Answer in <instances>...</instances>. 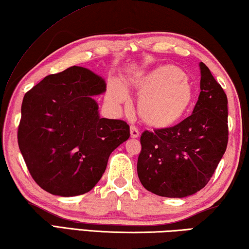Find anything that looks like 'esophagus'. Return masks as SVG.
Masks as SVG:
<instances>
[{
	"label": "esophagus",
	"mask_w": 249,
	"mask_h": 249,
	"mask_svg": "<svg viewBox=\"0 0 249 249\" xmlns=\"http://www.w3.org/2000/svg\"><path fill=\"white\" fill-rule=\"evenodd\" d=\"M129 130H130V137L132 138H137L138 136H140V132H138V129L135 127V126L130 125Z\"/></svg>",
	"instance_id": "34e87169"
}]
</instances>
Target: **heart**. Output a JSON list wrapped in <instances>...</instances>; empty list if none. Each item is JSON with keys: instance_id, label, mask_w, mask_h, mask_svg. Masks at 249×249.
<instances>
[{"instance_id": "1", "label": "heart", "mask_w": 249, "mask_h": 249, "mask_svg": "<svg viewBox=\"0 0 249 249\" xmlns=\"http://www.w3.org/2000/svg\"><path fill=\"white\" fill-rule=\"evenodd\" d=\"M128 84L140 95L137 114L150 128L171 127L187 114L195 98L190 79L179 67L159 66L147 72H141L128 79ZM107 100L121 104L127 100V92L121 83L111 81Z\"/></svg>"}]
</instances>
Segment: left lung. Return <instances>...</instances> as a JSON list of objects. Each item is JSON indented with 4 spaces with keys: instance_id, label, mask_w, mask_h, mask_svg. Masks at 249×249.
<instances>
[{
    "instance_id": "obj_1",
    "label": "left lung",
    "mask_w": 249,
    "mask_h": 249,
    "mask_svg": "<svg viewBox=\"0 0 249 249\" xmlns=\"http://www.w3.org/2000/svg\"><path fill=\"white\" fill-rule=\"evenodd\" d=\"M199 100L190 116L172 127L145 130L137 174L155 195L184 197L204 188L229 142L227 96L210 69L200 62Z\"/></svg>"
}]
</instances>
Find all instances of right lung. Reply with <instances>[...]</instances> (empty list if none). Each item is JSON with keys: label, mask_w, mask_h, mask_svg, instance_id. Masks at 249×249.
I'll return each instance as SVG.
<instances>
[{"label": "right lung", "mask_w": 249, "mask_h": 249, "mask_svg": "<svg viewBox=\"0 0 249 249\" xmlns=\"http://www.w3.org/2000/svg\"><path fill=\"white\" fill-rule=\"evenodd\" d=\"M105 90L98 74L73 66L47 75L25 94L18 146L29 174L45 191L60 196L89 192L112 151L128 140L126 122L99 115L93 96Z\"/></svg>", "instance_id": "obj_1"}]
</instances>
